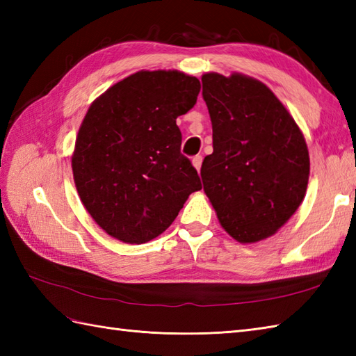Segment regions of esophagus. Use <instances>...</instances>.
<instances>
[{
	"instance_id": "1",
	"label": "esophagus",
	"mask_w": 356,
	"mask_h": 356,
	"mask_svg": "<svg viewBox=\"0 0 356 356\" xmlns=\"http://www.w3.org/2000/svg\"><path fill=\"white\" fill-rule=\"evenodd\" d=\"M193 165H194V168L199 171L200 166H202V156H194L193 157Z\"/></svg>"
}]
</instances>
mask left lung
<instances>
[{
	"label": "left lung",
	"instance_id": "8db88e82",
	"mask_svg": "<svg viewBox=\"0 0 356 356\" xmlns=\"http://www.w3.org/2000/svg\"><path fill=\"white\" fill-rule=\"evenodd\" d=\"M202 84L213 124L203 191L223 229L240 243H255L274 236L305 199L311 171L305 136L259 79L211 72Z\"/></svg>",
	"mask_w": 356,
	"mask_h": 356
}]
</instances>
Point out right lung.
I'll list each match as a JSON object with an SVG mask.
<instances>
[{"mask_svg":"<svg viewBox=\"0 0 356 356\" xmlns=\"http://www.w3.org/2000/svg\"><path fill=\"white\" fill-rule=\"evenodd\" d=\"M200 81L177 70H140L90 105L74 142L72 170L82 205L124 243L162 234L202 188L180 153L176 124L190 111Z\"/></svg>","mask_w":356,"mask_h":356,"instance_id":"right-lung-1","label":"right lung"}]
</instances>
